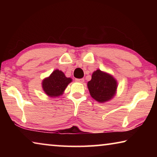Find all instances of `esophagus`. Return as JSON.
I'll list each match as a JSON object with an SVG mask.
<instances>
[{
  "label": "esophagus",
  "instance_id": "esophagus-1",
  "mask_svg": "<svg viewBox=\"0 0 157 157\" xmlns=\"http://www.w3.org/2000/svg\"><path fill=\"white\" fill-rule=\"evenodd\" d=\"M75 81L78 82H80V83H83L84 82V79L81 78V79H75Z\"/></svg>",
  "mask_w": 157,
  "mask_h": 157
}]
</instances>
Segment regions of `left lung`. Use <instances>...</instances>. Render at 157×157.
I'll return each mask as SVG.
<instances>
[{
    "label": "left lung",
    "mask_w": 157,
    "mask_h": 157,
    "mask_svg": "<svg viewBox=\"0 0 157 157\" xmlns=\"http://www.w3.org/2000/svg\"><path fill=\"white\" fill-rule=\"evenodd\" d=\"M88 89L91 97L100 102L109 100L115 95L117 82L112 76L97 70L92 74L88 84Z\"/></svg>",
    "instance_id": "1"
}]
</instances>
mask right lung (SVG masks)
<instances>
[{
	"label": "right lung",
	"mask_w": 157,
	"mask_h": 157,
	"mask_svg": "<svg viewBox=\"0 0 157 157\" xmlns=\"http://www.w3.org/2000/svg\"><path fill=\"white\" fill-rule=\"evenodd\" d=\"M72 79L65 76L62 71L55 70L48 78L42 82L44 91L50 97H57L62 95Z\"/></svg>",
	"instance_id": "obj_1"
}]
</instances>
